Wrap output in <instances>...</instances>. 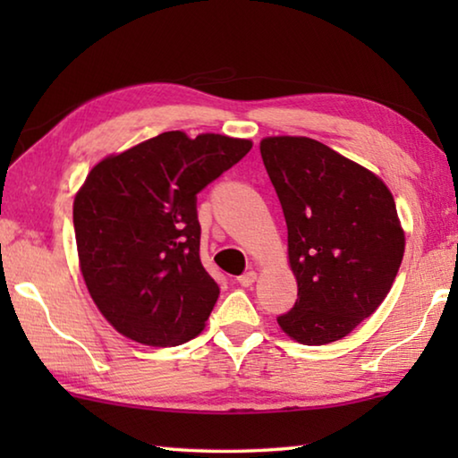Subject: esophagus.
I'll list each match as a JSON object with an SVG mask.
<instances>
[{
  "mask_svg": "<svg viewBox=\"0 0 458 458\" xmlns=\"http://www.w3.org/2000/svg\"><path fill=\"white\" fill-rule=\"evenodd\" d=\"M236 281L242 286H250V284H254V281H257V273H254V270H248V273H244L242 276H238Z\"/></svg>",
  "mask_w": 458,
  "mask_h": 458,
  "instance_id": "esophagus-1",
  "label": "esophagus"
}]
</instances>
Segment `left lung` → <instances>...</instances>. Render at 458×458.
Wrapping results in <instances>:
<instances>
[{"label":"left lung","mask_w":458,"mask_h":458,"mask_svg":"<svg viewBox=\"0 0 458 458\" xmlns=\"http://www.w3.org/2000/svg\"><path fill=\"white\" fill-rule=\"evenodd\" d=\"M260 155L283 206L299 286L276 321L299 344H331L392 289L404 257L396 204L379 177L315 139L267 137Z\"/></svg>","instance_id":"1"}]
</instances>
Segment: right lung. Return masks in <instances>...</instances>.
Instances as JSON below:
<instances>
[{"label":"right lung","mask_w":458,"mask_h":458,"mask_svg":"<svg viewBox=\"0 0 458 458\" xmlns=\"http://www.w3.org/2000/svg\"><path fill=\"white\" fill-rule=\"evenodd\" d=\"M250 149L248 139L167 131L92 167L74 236L90 297L123 335L174 347L204 329L220 286L199 260L198 193Z\"/></svg>","instance_id":"right-lung-1"}]
</instances>
